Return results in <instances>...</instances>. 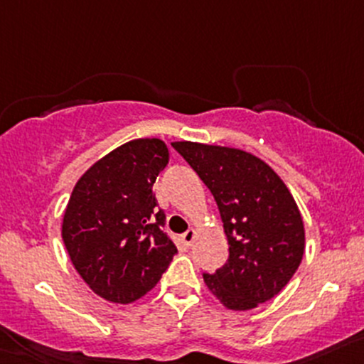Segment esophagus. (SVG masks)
<instances>
[{
	"label": "esophagus",
	"instance_id": "1",
	"mask_svg": "<svg viewBox=\"0 0 364 364\" xmlns=\"http://www.w3.org/2000/svg\"><path fill=\"white\" fill-rule=\"evenodd\" d=\"M196 236H197L196 229H188V230H186V232L181 236L183 245L190 248V247H192V245H193V241H196Z\"/></svg>",
	"mask_w": 364,
	"mask_h": 364
}]
</instances>
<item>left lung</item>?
<instances>
[{
    "label": "left lung",
    "mask_w": 364,
    "mask_h": 364,
    "mask_svg": "<svg viewBox=\"0 0 364 364\" xmlns=\"http://www.w3.org/2000/svg\"><path fill=\"white\" fill-rule=\"evenodd\" d=\"M211 190L229 241V260L204 284L229 310H252L289 284L304 253V225L280 176L252 153L172 142Z\"/></svg>",
    "instance_id": "left-lung-1"
}]
</instances>
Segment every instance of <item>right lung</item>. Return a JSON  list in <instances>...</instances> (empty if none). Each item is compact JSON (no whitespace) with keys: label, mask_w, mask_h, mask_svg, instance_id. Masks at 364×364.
Returning a JSON list of instances; mask_svg holds the SVG:
<instances>
[{"label":"right lung","mask_w":364,"mask_h":364,"mask_svg":"<svg viewBox=\"0 0 364 364\" xmlns=\"http://www.w3.org/2000/svg\"><path fill=\"white\" fill-rule=\"evenodd\" d=\"M167 164L164 141L135 139L95 161L73 186L63 243L87 287L111 303L148 294L178 253L153 193Z\"/></svg>","instance_id":"right-lung-1"}]
</instances>
